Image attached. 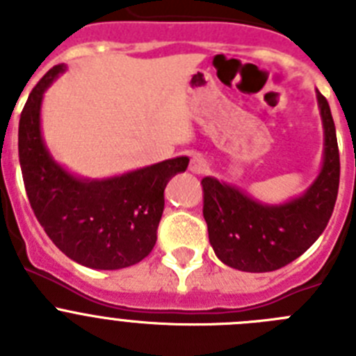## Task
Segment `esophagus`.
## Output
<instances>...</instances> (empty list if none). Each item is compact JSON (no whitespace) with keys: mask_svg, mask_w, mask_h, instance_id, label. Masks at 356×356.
Returning a JSON list of instances; mask_svg holds the SVG:
<instances>
[{"mask_svg":"<svg viewBox=\"0 0 356 356\" xmlns=\"http://www.w3.org/2000/svg\"><path fill=\"white\" fill-rule=\"evenodd\" d=\"M209 169V162L205 160L203 155H194L188 163V171L194 172V175H203V172Z\"/></svg>","mask_w":356,"mask_h":356,"instance_id":"obj_1","label":"esophagus"}]
</instances>
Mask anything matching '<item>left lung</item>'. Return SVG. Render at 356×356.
<instances>
[{
    "mask_svg": "<svg viewBox=\"0 0 356 356\" xmlns=\"http://www.w3.org/2000/svg\"><path fill=\"white\" fill-rule=\"evenodd\" d=\"M325 128V160L307 193L284 205H264L228 184L207 176L203 217L217 259L246 273L276 271L305 253L325 232L337 201L341 159L326 97L317 92Z\"/></svg>",
    "mask_w": 356,
    "mask_h": 356,
    "instance_id": "left-lung-1",
    "label": "left lung"
}]
</instances>
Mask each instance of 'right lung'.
<instances>
[{"mask_svg":"<svg viewBox=\"0 0 356 356\" xmlns=\"http://www.w3.org/2000/svg\"><path fill=\"white\" fill-rule=\"evenodd\" d=\"M65 65L49 69L28 96L19 119V163L37 221L62 253L92 269L139 264L156 242L163 188L185 171L187 156L105 180H81L56 163L40 134L42 94Z\"/></svg>","mask_w":356,"mask_h":356,"instance_id":"right-lung-1","label":"right lung"}]
</instances>
